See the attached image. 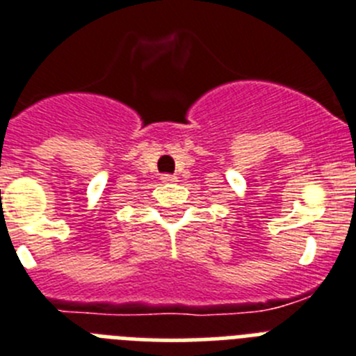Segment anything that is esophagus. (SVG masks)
I'll list each match as a JSON object with an SVG mask.
<instances>
[{"instance_id": "1", "label": "esophagus", "mask_w": 356, "mask_h": 356, "mask_svg": "<svg viewBox=\"0 0 356 356\" xmlns=\"http://www.w3.org/2000/svg\"><path fill=\"white\" fill-rule=\"evenodd\" d=\"M161 181L163 182H177V177L172 174H165V175H161Z\"/></svg>"}]
</instances>
